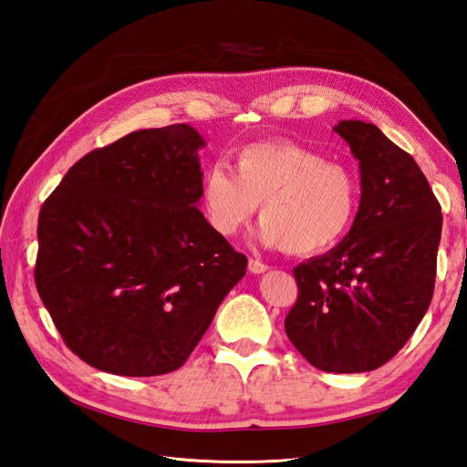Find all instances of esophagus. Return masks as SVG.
Returning a JSON list of instances; mask_svg holds the SVG:
<instances>
[{
    "mask_svg": "<svg viewBox=\"0 0 467 467\" xmlns=\"http://www.w3.org/2000/svg\"><path fill=\"white\" fill-rule=\"evenodd\" d=\"M265 271H268V266H266L265 263H261V261H257V259H249V273L261 275V273H265Z\"/></svg>",
    "mask_w": 467,
    "mask_h": 467,
    "instance_id": "esophagus-1",
    "label": "esophagus"
}]
</instances>
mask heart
Instances as JSON below:
<instances>
[{"instance_id":"heart-1","label":"heart","mask_w":467,"mask_h":467,"mask_svg":"<svg viewBox=\"0 0 467 467\" xmlns=\"http://www.w3.org/2000/svg\"><path fill=\"white\" fill-rule=\"evenodd\" d=\"M212 228L232 237L261 204V239L292 255H316L341 242L358 210L350 169L290 142L251 144L235 155V173L216 163L202 181Z\"/></svg>"}]
</instances>
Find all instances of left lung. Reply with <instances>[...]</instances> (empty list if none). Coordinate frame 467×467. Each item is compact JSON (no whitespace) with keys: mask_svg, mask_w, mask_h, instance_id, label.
<instances>
[{"mask_svg":"<svg viewBox=\"0 0 467 467\" xmlns=\"http://www.w3.org/2000/svg\"><path fill=\"white\" fill-rule=\"evenodd\" d=\"M360 167V206L338 245L294 268L290 343L323 372H370L409 341L432 300L441 204L415 160L378 126L335 129Z\"/></svg>","mask_w":467,"mask_h":467,"instance_id":"8db88e82","label":"left lung"}]
</instances>
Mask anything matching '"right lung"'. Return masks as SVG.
<instances>
[{
	"label": "right lung",
	"instance_id": "obj_1",
	"mask_svg": "<svg viewBox=\"0 0 467 467\" xmlns=\"http://www.w3.org/2000/svg\"><path fill=\"white\" fill-rule=\"evenodd\" d=\"M204 146L189 124L136 130L81 158L40 208L36 290L97 370L181 368L245 275L199 210Z\"/></svg>",
	"mask_w": 467,
	"mask_h": 467
}]
</instances>
